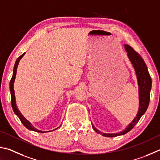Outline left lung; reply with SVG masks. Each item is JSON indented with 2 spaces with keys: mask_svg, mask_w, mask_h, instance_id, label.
Wrapping results in <instances>:
<instances>
[{
  "mask_svg": "<svg viewBox=\"0 0 160 160\" xmlns=\"http://www.w3.org/2000/svg\"><path fill=\"white\" fill-rule=\"evenodd\" d=\"M124 46L126 51L127 52L128 58L131 61V64H133L134 69H135L137 77L138 85L139 108L136 117H134V119L124 130L119 131L118 133H102L99 130H98L91 123L93 129L98 133L101 134L102 136H104L105 137H115L122 136L130 131L134 127V126L138 122L141 117L146 112L150 102V95L151 87H152V78H151L149 72H148L146 64H145L144 60L141 57V55L138 52H136L133 49L132 47H131L127 44H124Z\"/></svg>",
  "mask_w": 160,
  "mask_h": 160,
  "instance_id": "obj_1",
  "label": "left lung"
}]
</instances>
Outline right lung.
<instances>
[{"label":"right lung","mask_w":160,"mask_h":160,"mask_svg":"<svg viewBox=\"0 0 160 160\" xmlns=\"http://www.w3.org/2000/svg\"><path fill=\"white\" fill-rule=\"evenodd\" d=\"M25 52L23 53V54L21 55L17 59V60L15 61V65H14V68H13V72H12V78H11L10 79V94H11V104H12V110L14 111V112L16 114L17 116L19 117V119H20L21 122L23 124V125L25 127L27 128H28L29 130L31 131H36V132H39V133H46V132H50V131H52L54 130H56L57 128H58L59 127H58V128H55V129H53L52 131H41V130H38L36 129L35 127H33L32 124H31V123L28 121V120L25 118V117L22 115V113L19 112V109L18 108V106H17V103H16V99H15V91H14V82H15V77H16V73H17V69H18V64L19 62V60H21L22 58L23 57L24 55Z\"/></svg>","instance_id":"add662e5"}]
</instances>
